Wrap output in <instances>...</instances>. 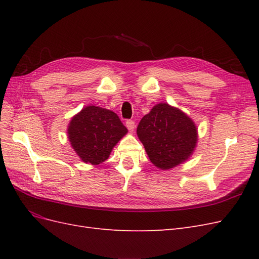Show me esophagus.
<instances>
[{
    "mask_svg": "<svg viewBox=\"0 0 259 259\" xmlns=\"http://www.w3.org/2000/svg\"><path fill=\"white\" fill-rule=\"evenodd\" d=\"M125 125H126L127 130H128L131 133L134 132V130H135V122H134V121L128 120V121H126V123H125Z\"/></svg>",
    "mask_w": 259,
    "mask_h": 259,
    "instance_id": "34e87169",
    "label": "esophagus"
}]
</instances>
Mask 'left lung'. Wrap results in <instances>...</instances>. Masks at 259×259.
<instances>
[{"mask_svg": "<svg viewBox=\"0 0 259 259\" xmlns=\"http://www.w3.org/2000/svg\"><path fill=\"white\" fill-rule=\"evenodd\" d=\"M137 136L155 167L170 169L186 162L198 144V128L190 116L165 103L156 104L140 120Z\"/></svg>", "mask_w": 259, "mask_h": 259, "instance_id": "8db88e82", "label": "left lung"}]
</instances>
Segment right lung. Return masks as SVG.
<instances>
[{"mask_svg": "<svg viewBox=\"0 0 259 259\" xmlns=\"http://www.w3.org/2000/svg\"><path fill=\"white\" fill-rule=\"evenodd\" d=\"M67 134L81 161L98 165L109 158L127 128L113 111L90 105L71 117Z\"/></svg>", "mask_w": 259, "mask_h": 259, "instance_id": "add662e5", "label": "right lung"}]
</instances>
